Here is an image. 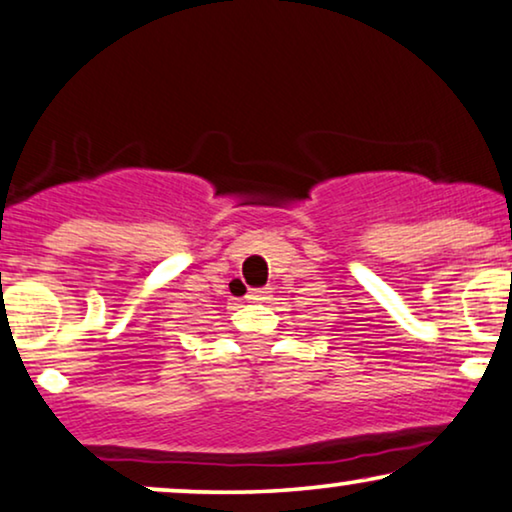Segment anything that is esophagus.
Returning <instances> with one entry per match:
<instances>
[{
  "mask_svg": "<svg viewBox=\"0 0 512 512\" xmlns=\"http://www.w3.org/2000/svg\"><path fill=\"white\" fill-rule=\"evenodd\" d=\"M271 297V288H252L248 293L250 302H267Z\"/></svg>",
  "mask_w": 512,
  "mask_h": 512,
  "instance_id": "34e87169",
  "label": "esophagus"
}]
</instances>
